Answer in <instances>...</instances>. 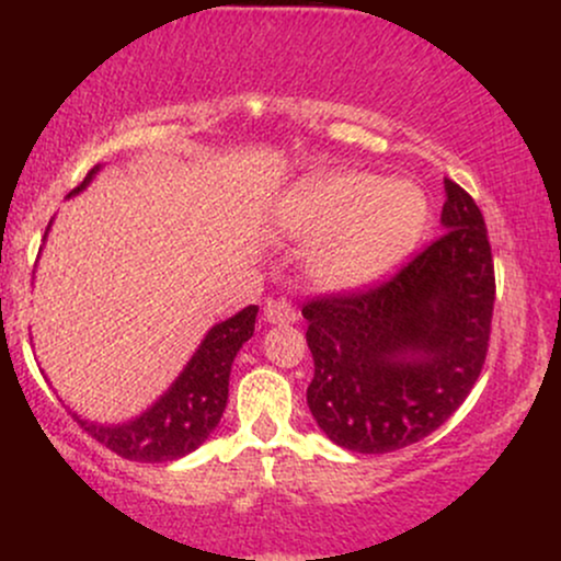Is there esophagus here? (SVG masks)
<instances>
[{"mask_svg":"<svg viewBox=\"0 0 561 561\" xmlns=\"http://www.w3.org/2000/svg\"><path fill=\"white\" fill-rule=\"evenodd\" d=\"M263 317H266L268 324H293L298 319V311L287 300H268L266 308H263Z\"/></svg>","mask_w":561,"mask_h":561,"instance_id":"obj_1","label":"esophagus"}]
</instances>
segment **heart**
I'll return each mask as SVG.
<instances>
[{
    "label": "heart",
    "mask_w": 561,
    "mask_h": 561,
    "mask_svg": "<svg viewBox=\"0 0 561 561\" xmlns=\"http://www.w3.org/2000/svg\"><path fill=\"white\" fill-rule=\"evenodd\" d=\"M276 224L293 240H321L311 272L327 287H358L382 276L427 227V197L409 182L358 171L308 176L282 199Z\"/></svg>",
    "instance_id": "obj_1"
}]
</instances>
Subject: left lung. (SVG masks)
<instances>
[{"label":"left lung","instance_id":"1","mask_svg":"<svg viewBox=\"0 0 561 561\" xmlns=\"http://www.w3.org/2000/svg\"><path fill=\"white\" fill-rule=\"evenodd\" d=\"M443 234L396 274L302 306L313 379L306 398L330 440L390 454L435 433L478 382L495 272L485 218L446 179Z\"/></svg>","mask_w":561,"mask_h":561}]
</instances>
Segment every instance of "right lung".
<instances>
[{
	"mask_svg": "<svg viewBox=\"0 0 561 561\" xmlns=\"http://www.w3.org/2000/svg\"><path fill=\"white\" fill-rule=\"evenodd\" d=\"M96 165L83 176L73 192L83 190L94 176ZM255 313L259 308H242L237 317L216 324L197 347L192 362L186 364L182 377L171 385L160 401L139 420L121 427H96L79 420L96 443L111 448L121 459L128 461H173L195 450L221 422L229 401V371L237 351L253 337Z\"/></svg>",
	"mask_w": 561,
	"mask_h": 561,
	"instance_id": "add662e5",
	"label": "right lung"
}]
</instances>
